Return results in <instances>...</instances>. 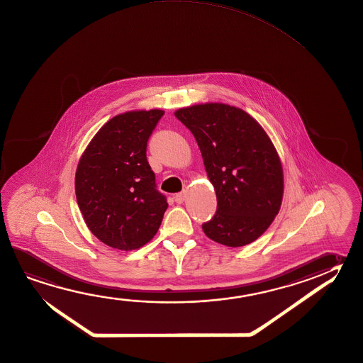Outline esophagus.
I'll return each instance as SVG.
<instances>
[{
  "label": "esophagus",
  "mask_w": 363,
  "mask_h": 363,
  "mask_svg": "<svg viewBox=\"0 0 363 363\" xmlns=\"http://www.w3.org/2000/svg\"><path fill=\"white\" fill-rule=\"evenodd\" d=\"M184 197H186V192L182 191V192H179V194H176V195H174V201L177 203H182L184 201Z\"/></svg>",
  "instance_id": "34e87169"
}]
</instances>
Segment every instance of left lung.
Returning a JSON list of instances; mask_svg holds the SVG:
<instances>
[{
    "label": "left lung",
    "instance_id": "1",
    "mask_svg": "<svg viewBox=\"0 0 363 363\" xmlns=\"http://www.w3.org/2000/svg\"><path fill=\"white\" fill-rule=\"evenodd\" d=\"M195 136L216 194L214 216L203 224L210 240L241 247L257 240L279 213L283 169L260 123L223 103L174 112Z\"/></svg>",
    "mask_w": 363,
    "mask_h": 363
}]
</instances>
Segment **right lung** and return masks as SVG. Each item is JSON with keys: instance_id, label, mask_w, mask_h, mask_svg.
Masks as SVG:
<instances>
[{"instance_id": "obj_1", "label": "right lung", "mask_w": 363, "mask_h": 363, "mask_svg": "<svg viewBox=\"0 0 363 363\" xmlns=\"http://www.w3.org/2000/svg\"><path fill=\"white\" fill-rule=\"evenodd\" d=\"M163 115L150 109L116 116L79 160L77 205L90 232L109 247L140 248L160 229L168 203L157 190L147 145Z\"/></svg>"}]
</instances>
